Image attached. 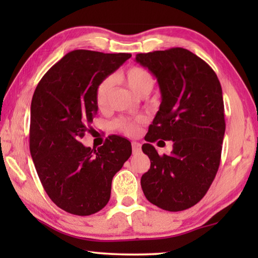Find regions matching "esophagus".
Instances as JSON below:
<instances>
[{"label":"esophagus","instance_id":"obj_1","mask_svg":"<svg viewBox=\"0 0 258 258\" xmlns=\"http://www.w3.org/2000/svg\"><path fill=\"white\" fill-rule=\"evenodd\" d=\"M132 149H133V154L138 155L141 152V145L138 142H132Z\"/></svg>","mask_w":258,"mask_h":258}]
</instances>
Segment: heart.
Segmentation results:
<instances>
[{
    "mask_svg": "<svg viewBox=\"0 0 258 258\" xmlns=\"http://www.w3.org/2000/svg\"><path fill=\"white\" fill-rule=\"evenodd\" d=\"M118 80L123 81L138 97H146L154 89L156 80L152 74L146 68L133 66L128 68L124 74L118 76ZM112 87V78L106 77L99 83L95 90V101L99 109H106L109 104L110 91ZM139 119L119 118L113 123V127L127 135H133L139 130Z\"/></svg>",
    "mask_w": 258,
    "mask_h": 258,
    "instance_id": "b5f03b06",
    "label": "heart"
}]
</instances>
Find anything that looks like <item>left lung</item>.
Instances as JSON below:
<instances>
[{"label":"left lung","instance_id":"8db88e82","mask_svg":"<svg viewBox=\"0 0 258 258\" xmlns=\"http://www.w3.org/2000/svg\"><path fill=\"white\" fill-rule=\"evenodd\" d=\"M135 60L156 76L161 103L142 150L150 159L141 177L146 198L157 207L180 212L195 206L216 176L225 132L220 81L208 63L183 47L138 53ZM173 141L171 155L151 145Z\"/></svg>","mask_w":258,"mask_h":258}]
</instances>
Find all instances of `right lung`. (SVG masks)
<instances>
[{
  "instance_id": "1",
  "label": "right lung",
  "mask_w": 258,
  "mask_h": 258,
  "mask_svg": "<svg viewBox=\"0 0 258 258\" xmlns=\"http://www.w3.org/2000/svg\"><path fill=\"white\" fill-rule=\"evenodd\" d=\"M132 54L74 50L46 72L30 106L29 149L43 187L64 212L92 215L110 199L111 181L132 154L112 135L97 150L80 140L98 111L95 90Z\"/></svg>"
}]
</instances>
